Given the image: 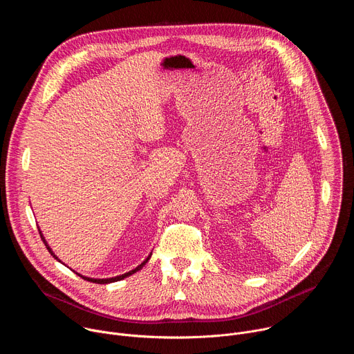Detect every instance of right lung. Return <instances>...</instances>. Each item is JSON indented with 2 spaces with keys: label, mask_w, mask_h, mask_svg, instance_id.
<instances>
[{
  "label": "right lung",
  "mask_w": 354,
  "mask_h": 354,
  "mask_svg": "<svg viewBox=\"0 0 354 354\" xmlns=\"http://www.w3.org/2000/svg\"><path fill=\"white\" fill-rule=\"evenodd\" d=\"M39 234H40V236H41V239H43V242H44V245H46V248H47V250L50 252V254L53 255V258L56 259V261H59V262H62L56 255H55V252H53V249L48 246V243H47V241L44 239V236H43V234H41V231H40V228H39ZM151 255H153V252H151V254L147 257V259L142 262V263H140L136 269H133V270H130V272H127V273H124V274H120V276H116V277H109V279H92V277H86V276H82V274H80V273H77L78 276H81L84 280H88V281H92V283H97V284H108V283H115V281H119V280H123V279H126V277H129V276H131V274H134L136 272H138L148 261H149V258H151Z\"/></svg>",
  "instance_id": "1"
}]
</instances>
